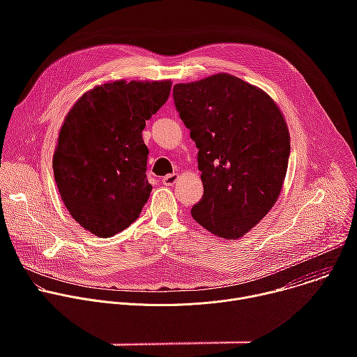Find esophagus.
I'll list each match as a JSON object with an SVG mask.
<instances>
[{"label": "esophagus", "mask_w": 357, "mask_h": 357, "mask_svg": "<svg viewBox=\"0 0 357 357\" xmlns=\"http://www.w3.org/2000/svg\"><path fill=\"white\" fill-rule=\"evenodd\" d=\"M178 174H169V175H167V176H164L162 178V183L165 185V186H172L176 181H178Z\"/></svg>", "instance_id": "34e87169"}]
</instances>
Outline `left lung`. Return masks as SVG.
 Masks as SVG:
<instances>
[{
  "label": "left lung",
  "instance_id": "left-lung-1",
  "mask_svg": "<svg viewBox=\"0 0 357 357\" xmlns=\"http://www.w3.org/2000/svg\"><path fill=\"white\" fill-rule=\"evenodd\" d=\"M174 100L199 149L203 197L192 218L222 238L243 237L274 206L285 179L291 145L280 107L229 73L178 83Z\"/></svg>",
  "mask_w": 357,
  "mask_h": 357
}]
</instances>
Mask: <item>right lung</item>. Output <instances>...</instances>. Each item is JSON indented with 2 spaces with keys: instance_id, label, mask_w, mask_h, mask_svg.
<instances>
[{
  "instance_id": "obj_1",
  "label": "right lung",
  "mask_w": 357,
  "mask_h": 357,
  "mask_svg": "<svg viewBox=\"0 0 357 357\" xmlns=\"http://www.w3.org/2000/svg\"><path fill=\"white\" fill-rule=\"evenodd\" d=\"M171 80H116L86 91L62 124L54 154L58 190L70 216L97 237L135 222L152 186L145 121L171 93Z\"/></svg>"
}]
</instances>
